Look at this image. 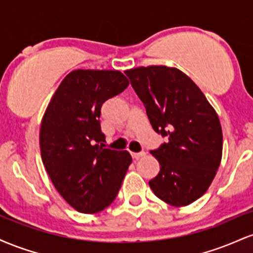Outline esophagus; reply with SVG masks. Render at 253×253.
<instances>
[{
	"label": "esophagus",
	"mask_w": 253,
	"mask_h": 253,
	"mask_svg": "<svg viewBox=\"0 0 253 253\" xmlns=\"http://www.w3.org/2000/svg\"><path fill=\"white\" fill-rule=\"evenodd\" d=\"M145 155H146V153H145V152H138V153L132 152V157L134 159H139V158H140V157H144Z\"/></svg>",
	"instance_id": "obj_1"
}]
</instances>
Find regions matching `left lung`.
Instances as JSON below:
<instances>
[{"mask_svg":"<svg viewBox=\"0 0 253 253\" xmlns=\"http://www.w3.org/2000/svg\"><path fill=\"white\" fill-rule=\"evenodd\" d=\"M153 129L168 141L151 151L161 171L149 182L155 195L175 207L208 190L222 157V130L215 109L184 72L165 65L125 71Z\"/></svg>","mask_w":253,"mask_h":253,"instance_id":"8db88e82","label":"left lung"}]
</instances>
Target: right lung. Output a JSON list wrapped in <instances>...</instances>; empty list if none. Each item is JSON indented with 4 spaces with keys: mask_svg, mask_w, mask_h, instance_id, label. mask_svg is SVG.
<instances>
[{
    "mask_svg": "<svg viewBox=\"0 0 253 253\" xmlns=\"http://www.w3.org/2000/svg\"><path fill=\"white\" fill-rule=\"evenodd\" d=\"M128 80L117 70H74L59 84L40 126V152L54 188L72 208L103 211L115 200L132 163L127 151L104 147L101 107Z\"/></svg>",
    "mask_w": 253,
    "mask_h": 253,
    "instance_id": "1",
    "label": "right lung"
}]
</instances>
